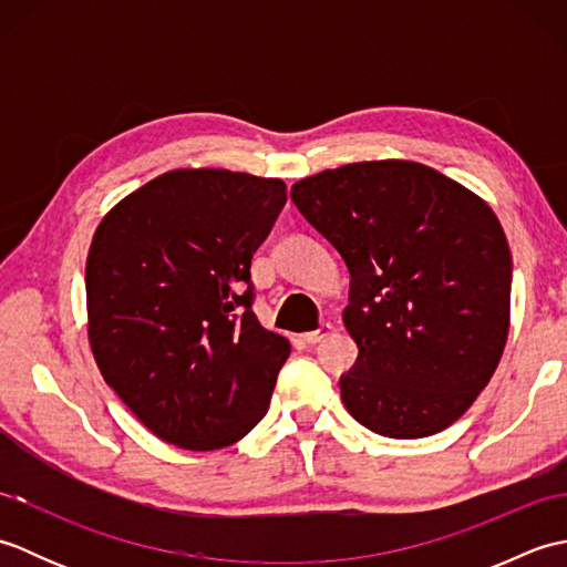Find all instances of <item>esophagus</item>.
I'll return each instance as SVG.
<instances>
[{
    "mask_svg": "<svg viewBox=\"0 0 567 567\" xmlns=\"http://www.w3.org/2000/svg\"><path fill=\"white\" fill-rule=\"evenodd\" d=\"M331 331H333L331 323H321V327H319L317 331L302 333V341H305V343H309V346H317V343H321L323 339H327V336H331Z\"/></svg>",
    "mask_w": 567,
    "mask_h": 567,
    "instance_id": "34e87169",
    "label": "esophagus"
}]
</instances>
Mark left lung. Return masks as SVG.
Wrapping results in <instances>:
<instances>
[{"mask_svg": "<svg viewBox=\"0 0 567 567\" xmlns=\"http://www.w3.org/2000/svg\"><path fill=\"white\" fill-rule=\"evenodd\" d=\"M292 199L351 272L348 414L388 439L449 429L509 336L512 252L497 214L433 167L394 158L299 179Z\"/></svg>", "mask_w": 567, "mask_h": 567, "instance_id": "8db88e82", "label": "left lung"}]
</instances>
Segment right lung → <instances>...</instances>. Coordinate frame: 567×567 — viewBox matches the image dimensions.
<instances>
[{
  "label": "right lung",
  "mask_w": 567,
  "mask_h": 567,
  "mask_svg": "<svg viewBox=\"0 0 567 567\" xmlns=\"http://www.w3.org/2000/svg\"><path fill=\"white\" fill-rule=\"evenodd\" d=\"M285 202L280 177L179 167L116 202L94 231V363L177 449H226L268 412L292 348L252 315L250 258Z\"/></svg>",
  "instance_id": "add662e5"
}]
</instances>
